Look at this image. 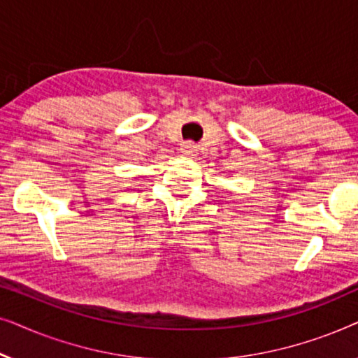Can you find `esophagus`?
<instances>
[{
  "label": "esophagus",
  "mask_w": 358,
  "mask_h": 358,
  "mask_svg": "<svg viewBox=\"0 0 358 358\" xmlns=\"http://www.w3.org/2000/svg\"><path fill=\"white\" fill-rule=\"evenodd\" d=\"M180 153L185 156H195V153H197V146H195L192 141H185V143L180 145Z\"/></svg>",
  "instance_id": "obj_1"
}]
</instances>
